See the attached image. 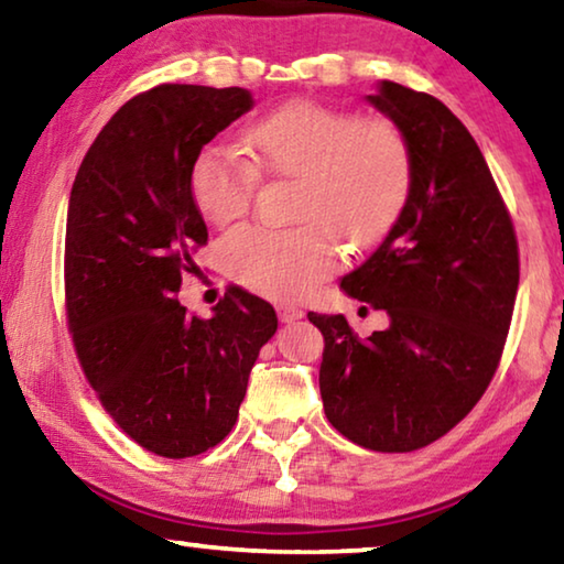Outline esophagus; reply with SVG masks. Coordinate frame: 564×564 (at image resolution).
Returning <instances> with one entry per match:
<instances>
[{"mask_svg":"<svg viewBox=\"0 0 564 564\" xmlns=\"http://www.w3.org/2000/svg\"><path fill=\"white\" fill-rule=\"evenodd\" d=\"M305 313L299 308V305H291V303H281L279 305V318L283 323H293V321H301Z\"/></svg>","mask_w":564,"mask_h":564,"instance_id":"obj_1","label":"esophagus"}]
</instances>
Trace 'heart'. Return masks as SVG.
<instances>
[{
	"instance_id": "obj_1",
	"label": "heart",
	"mask_w": 564,
	"mask_h": 564,
	"mask_svg": "<svg viewBox=\"0 0 564 564\" xmlns=\"http://www.w3.org/2000/svg\"><path fill=\"white\" fill-rule=\"evenodd\" d=\"M253 163L299 178V226L234 228L221 241L231 279L271 299H295L336 269L340 236L366 243L395 221L413 181V156L395 123L358 119L328 104L299 99L246 131ZM259 171L226 144H208L191 166V194L206 221L228 226L248 214Z\"/></svg>"
}]
</instances>
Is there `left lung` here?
<instances>
[{
	"label": "left lung",
	"instance_id": "8db88e82",
	"mask_svg": "<svg viewBox=\"0 0 564 564\" xmlns=\"http://www.w3.org/2000/svg\"><path fill=\"white\" fill-rule=\"evenodd\" d=\"M413 156L403 212L343 291L386 311L358 338L343 316L308 313L323 333L328 423L376 453L435 443L470 413L500 366L520 283L518 236L470 131L441 99L395 82L368 97Z\"/></svg>",
	"mask_w": 564,
	"mask_h": 564
}]
</instances>
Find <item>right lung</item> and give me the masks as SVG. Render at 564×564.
<instances>
[{"label":"right lung","mask_w":564,"mask_h":564,"mask_svg":"<svg viewBox=\"0 0 564 564\" xmlns=\"http://www.w3.org/2000/svg\"><path fill=\"white\" fill-rule=\"evenodd\" d=\"M251 107L238 87L141 91L99 131L72 186L64 303L76 358L113 423L171 460L231 433L248 373L279 328L273 305L238 285L212 318L176 299L208 241L191 166Z\"/></svg>","instance_id":"1"}]
</instances>
